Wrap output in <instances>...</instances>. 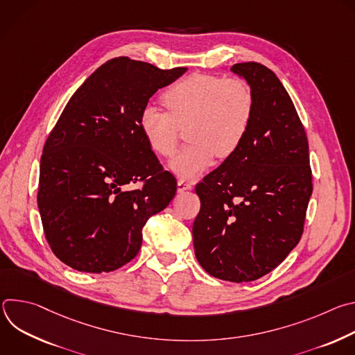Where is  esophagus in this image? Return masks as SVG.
<instances>
[{
    "label": "esophagus",
    "mask_w": 355,
    "mask_h": 355,
    "mask_svg": "<svg viewBox=\"0 0 355 355\" xmlns=\"http://www.w3.org/2000/svg\"><path fill=\"white\" fill-rule=\"evenodd\" d=\"M192 189V185L188 182V181H184V180H180L177 182V191L178 192H184V191H189Z\"/></svg>",
    "instance_id": "obj_1"
}]
</instances>
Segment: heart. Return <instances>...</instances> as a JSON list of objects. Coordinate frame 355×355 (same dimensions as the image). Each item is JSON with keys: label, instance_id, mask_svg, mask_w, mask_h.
I'll return each mask as SVG.
<instances>
[{"label": "heart", "instance_id": "obj_1", "mask_svg": "<svg viewBox=\"0 0 355 355\" xmlns=\"http://www.w3.org/2000/svg\"><path fill=\"white\" fill-rule=\"evenodd\" d=\"M163 103L168 112L148 104L139 116V129L148 147L163 157L175 153L180 128L188 126L191 141L170 162V170L193 180L215 163L232 157L243 144L254 116L256 99L240 78L191 74L173 84Z\"/></svg>", "mask_w": 355, "mask_h": 355}]
</instances>
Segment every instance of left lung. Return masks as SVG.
<instances>
[{"label": "left lung", "mask_w": 355, "mask_h": 355, "mask_svg": "<svg viewBox=\"0 0 355 355\" xmlns=\"http://www.w3.org/2000/svg\"><path fill=\"white\" fill-rule=\"evenodd\" d=\"M230 71L256 99L250 130L236 153L195 188V256L215 278L248 282L278 267L299 243L312 195L309 144L278 77L254 62Z\"/></svg>", "instance_id": "obj_1"}]
</instances>
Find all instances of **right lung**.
Masks as SVG:
<instances>
[{"mask_svg":"<svg viewBox=\"0 0 355 355\" xmlns=\"http://www.w3.org/2000/svg\"><path fill=\"white\" fill-rule=\"evenodd\" d=\"M185 71L112 59L73 94L49 135L37 208L50 248L73 270L99 274L129 263L147 219L174 198L177 181L146 143L139 116L151 95ZM137 180L141 189H123Z\"/></svg>","mask_w":355,"mask_h":355,"instance_id":"right-lung-1","label":"right lung"}]
</instances>
